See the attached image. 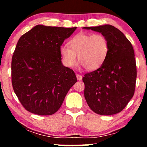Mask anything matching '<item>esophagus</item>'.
I'll use <instances>...</instances> for the list:
<instances>
[{
    "label": "esophagus",
    "instance_id": "34e87169",
    "mask_svg": "<svg viewBox=\"0 0 147 147\" xmlns=\"http://www.w3.org/2000/svg\"><path fill=\"white\" fill-rule=\"evenodd\" d=\"M76 77H77L78 80H82V76L80 74H76Z\"/></svg>",
    "mask_w": 147,
    "mask_h": 147
}]
</instances>
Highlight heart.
Here are the masks:
<instances>
[{"label":"heart","instance_id":"heart-1","mask_svg":"<svg viewBox=\"0 0 147 147\" xmlns=\"http://www.w3.org/2000/svg\"><path fill=\"white\" fill-rule=\"evenodd\" d=\"M69 47L60 48L63 63L69 67L75 66L78 61L87 70L99 68L105 61L109 51L106 38L99 33H80L70 40Z\"/></svg>","mask_w":147,"mask_h":147}]
</instances>
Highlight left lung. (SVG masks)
Here are the masks:
<instances>
[{"instance_id":"1","label":"left lung","mask_w":147,"mask_h":147,"mask_svg":"<svg viewBox=\"0 0 147 147\" xmlns=\"http://www.w3.org/2000/svg\"><path fill=\"white\" fill-rule=\"evenodd\" d=\"M101 33L109 51L98 69L84 75V96L92 111L100 115L121 112L133 97L136 66L133 47L125 35L112 25L83 27Z\"/></svg>"}]
</instances>
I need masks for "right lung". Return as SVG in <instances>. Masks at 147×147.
Instances as JSON below:
<instances>
[{"label": "right lung", "instance_id": "add662e5", "mask_svg": "<svg viewBox=\"0 0 147 147\" xmlns=\"http://www.w3.org/2000/svg\"><path fill=\"white\" fill-rule=\"evenodd\" d=\"M77 27L37 25L22 35L11 63L12 84L23 107L31 113H55L77 78L61 61L60 48Z\"/></svg>", "mask_w": 147, "mask_h": 147}]
</instances>
